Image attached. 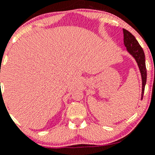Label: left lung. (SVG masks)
I'll return each instance as SVG.
<instances>
[{"label":"left lung","instance_id":"left-lung-1","mask_svg":"<svg viewBox=\"0 0 155 155\" xmlns=\"http://www.w3.org/2000/svg\"><path fill=\"white\" fill-rule=\"evenodd\" d=\"M123 33H124V46H125L128 52L136 60L137 64H138L139 69H140V73H141L142 82H143L142 83L143 86H142L141 100H143L147 79V71L146 67H145V58L144 51H143V48L141 47L137 39L130 32L127 31L126 29H123Z\"/></svg>","mask_w":155,"mask_h":155}]
</instances>
